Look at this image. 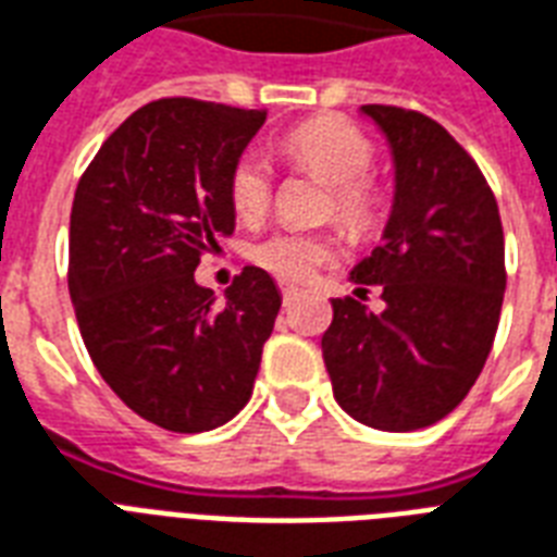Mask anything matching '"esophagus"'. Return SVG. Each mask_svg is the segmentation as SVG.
<instances>
[{"label": "esophagus", "instance_id": "34e87169", "mask_svg": "<svg viewBox=\"0 0 557 557\" xmlns=\"http://www.w3.org/2000/svg\"><path fill=\"white\" fill-rule=\"evenodd\" d=\"M280 295H283V307H292V304H295V297H297V288L283 286V288H280Z\"/></svg>", "mask_w": 557, "mask_h": 557}]
</instances>
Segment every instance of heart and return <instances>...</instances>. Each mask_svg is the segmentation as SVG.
I'll use <instances>...</instances> for the list:
<instances>
[{"label":"heart","instance_id":"obj_1","mask_svg":"<svg viewBox=\"0 0 557 557\" xmlns=\"http://www.w3.org/2000/svg\"><path fill=\"white\" fill-rule=\"evenodd\" d=\"M277 154L286 163L307 169L330 184L326 212L347 233L364 236L382 219V189L368 172L373 165V143L342 119H312L277 139ZM233 212L242 222H260L274 198V175L260 151H242L227 177ZM250 260L286 283H307L335 260V242L326 233L274 231L250 245Z\"/></svg>","mask_w":557,"mask_h":557}]
</instances>
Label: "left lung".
Returning <instances> with one entry per match:
<instances>
[{
    "label": "left lung",
    "mask_w": 557,
    "mask_h": 557,
    "mask_svg": "<svg viewBox=\"0 0 557 557\" xmlns=\"http://www.w3.org/2000/svg\"><path fill=\"white\" fill-rule=\"evenodd\" d=\"M397 165L385 242L354 269L359 297H335L321 338L338 406L364 426L423 430L473 388L505 295L499 207L476 160L418 110L364 104Z\"/></svg>",
    "instance_id": "1"
}]
</instances>
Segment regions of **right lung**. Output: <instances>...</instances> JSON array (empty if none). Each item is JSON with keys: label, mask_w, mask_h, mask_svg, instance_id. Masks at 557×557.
<instances>
[{"label": "right lung", "mask_w": 557, "mask_h": 557, "mask_svg": "<svg viewBox=\"0 0 557 557\" xmlns=\"http://www.w3.org/2000/svg\"><path fill=\"white\" fill-rule=\"evenodd\" d=\"M265 110L157 99L104 139L70 215V295L101 380L169 432L222 426L250 400L274 330V280L245 265L215 304L195 283L231 236L227 177Z\"/></svg>", "instance_id": "1"}]
</instances>
